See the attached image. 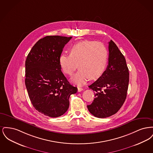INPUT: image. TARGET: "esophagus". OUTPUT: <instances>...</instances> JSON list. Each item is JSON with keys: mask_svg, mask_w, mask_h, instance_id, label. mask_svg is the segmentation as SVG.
<instances>
[{"mask_svg": "<svg viewBox=\"0 0 153 153\" xmlns=\"http://www.w3.org/2000/svg\"><path fill=\"white\" fill-rule=\"evenodd\" d=\"M82 90H83V88H82L78 87V92H81Z\"/></svg>", "mask_w": 153, "mask_h": 153, "instance_id": "34e87169", "label": "esophagus"}]
</instances>
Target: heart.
<instances>
[{
    "label": "heart",
    "instance_id": "b5f03b06",
    "mask_svg": "<svg viewBox=\"0 0 153 153\" xmlns=\"http://www.w3.org/2000/svg\"><path fill=\"white\" fill-rule=\"evenodd\" d=\"M69 53V55L61 54L59 64L64 73L69 76H72L78 66L80 68L72 79L74 82L82 85L89 78L94 80L101 76L108 56L103 44L93 41H82L73 44Z\"/></svg>",
    "mask_w": 153,
    "mask_h": 153
}]
</instances>
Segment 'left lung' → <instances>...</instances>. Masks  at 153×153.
<instances>
[{"label":"left lung","instance_id":"1","mask_svg":"<svg viewBox=\"0 0 153 153\" xmlns=\"http://www.w3.org/2000/svg\"><path fill=\"white\" fill-rule=\"evenodd\" d=\"M108 65L102 76L89 86L95 97L88 109L94 116L105 118L115 114L126 99L129 72L126 59L117 45L108 42Z\"/></svg>","mask_w":153,"mask_h":153}]
</instances>
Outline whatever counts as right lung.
<instances>
[{"label":"right lung","mask_w":153,"mask_h":153,"mask_svg":"<svg viewBox=\"0 0 153 153\" xmlns=\"http://www.w3.org/2000/svg\"><path fill=\"white\" fill-rule=\"evenodd\" d=\"M72 36H46L36 42L25 62V85L35 109L56 117L64 114L77 92L61 72L59 58Z\"/></svg>","instance_id":"obj_1"}]
</instances>
